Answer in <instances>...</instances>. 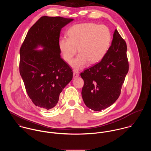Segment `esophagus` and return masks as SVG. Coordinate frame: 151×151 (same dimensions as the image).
<instances>
[{
	"label": "esophagus",
	"instance_id": "obj_1",
	"mask_svg": "<svg viewBox=\"0 0 151 151\" xmlns=\"http://www.w3.org/2000/svg\"><path fill=\"white\" fill-rule=\"evenodd\" d=\"M79 76V72L78 71L74 70L73 72V77L74 78H77Z\"/></svg>",
	"mask_w": 151,
	"mask_h": 151
}]
</instances>
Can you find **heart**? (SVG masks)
<instances>
[{
    "instance_id": "b5f03b06",
    "label": "heart",
    "mask_w": 151,
    "mask_h": 151,
    "mask_svg": "<svg viewBox=\"0 0 151 151\" xmlns=\"http://www.w3.org/2000/svg\"><path fill=\"white\" fill-rule=\"evenodd\" d=\"M68 38H60L59 49L65 60L70 62L77 52L78 55L71 62L77 70L81 69L88 62L93 64L100 61L105 55L111 42V33L104 25L93 22L77 24L67 31Z\"/></svg>"
}]
</instances>
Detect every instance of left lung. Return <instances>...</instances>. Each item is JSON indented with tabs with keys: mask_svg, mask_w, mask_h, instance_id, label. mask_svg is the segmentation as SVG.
<instances>
[{
	"mask_svg": "<svg viewBox=\"0 0 151 151\" xmlns=\"http://www.w3.org/2000/svg\"><path fill=\"white\" fill-rule=\"evenodd\" d=\"M127 49L125 41L115 29L102 60L80 74L84 81L81 95L88 108L101 111L118 99L129 68Z\"/></svg>",
	"mask_w": 151,
	"mask_h": 151,
	"instance_id": "1",
	"label": "left lung"
}]
</instances>
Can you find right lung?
Returning <instances> with one entry per match:
<instances>
[{"label":"right lung","mask_w":151,"mask_h":151,"mask_svg":"<svg viewBox=\"0 0 151 151\" xmlns=\"http://www.w3.org/2000/svg\"><path fill=\"white\" fill-rule=\"evenodd\" d=\"M73 19L42 16L29 29L20 50V73L34 104L49 110L58 102L60 93L73 73L60 57L58 41L62 28ZM42 46V50H36Z\"/></svg>","instance_id":"right-lung-1"}]
</instances>
